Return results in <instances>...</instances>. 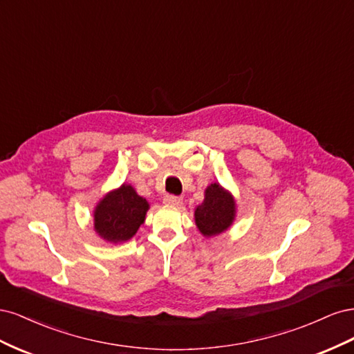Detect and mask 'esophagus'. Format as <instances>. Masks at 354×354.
Wrapping results in <instances>:
<instances>
[{
	"mask_svg": "<svg viewBox=\"0 0 354 354\" xmlns=\"http://www.w3.org/2000/svg\"><path fill=\"white\" fill-rule=\"evenodd\" d=\"M181 202H183V199H181L180 196H174V195H167L164 198L165 205H171V207H178V205H181Z\"/></svg>",
	"mask_w": 354,
	"mask_h": 354,
	"instance_id": "1",
	"label": "esophagus"
}]
</instances>
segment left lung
I'll use <instances>...</instances> for the list:
<instances>
[{
	"instance_id": "1",
	"label": "left lung",
	"mask_w": 354,
	"mask_h": 354,
	"mask_svg": "<svg viewBox=\"0 0 354 354\" xmlns=\"http://www.w3.org/2000/svg\"><path fill=\"white\" fill-rule=\"evenodd\" d=\"M195 224L205 238L221 234L232 227L236 218V201L220 183L207 186L203 201L195 208Z\"/></svg>"
}]
</instances>
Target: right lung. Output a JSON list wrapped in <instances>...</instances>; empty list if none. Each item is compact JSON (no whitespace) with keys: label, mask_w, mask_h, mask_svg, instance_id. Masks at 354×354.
Returning a JSON list of instances; mask_svg holds the SVG:
<instances>
[{"label":"right lung","mask_w":354,"mask_h":354,"mask_svg":"<svg viewBox=\"0 0 354 354\" xmlns=\"http://www.w3.org/2000/svg\"><path fill=\"white\" fill-rule=\"evenodd\" d=\"M149 202L131 185L108 192L94 207V232L109 243L130 241L146 220Z\"/></svg>","instance_id":"add662e5"}]
</instances>
